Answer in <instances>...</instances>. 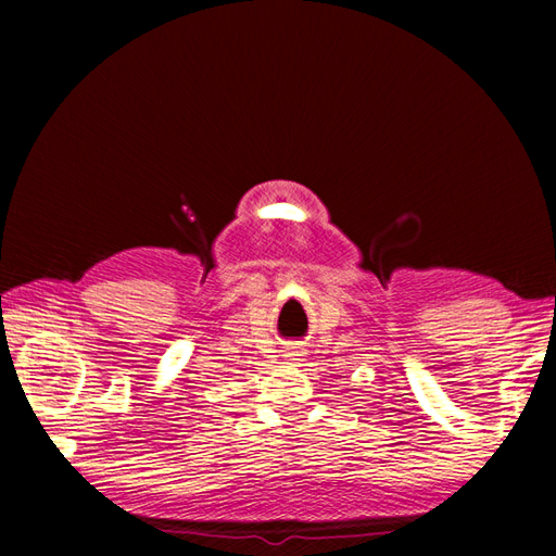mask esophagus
<instances>
[{
	"instance_id": "esophagus-1",
	"label": "esophagus",
	"mask_w": 556,
	"mask_h": 556,
	"mask_svg": "<svg viewBox=\"0 0 556 556\" xmlns=\"http://www.w3.org/2000/svg\"><path fill=\"white\" fill-rule=\"evenodd\" d=\"M303 349L301 346H289L287 351H285V361H289V363H301L303 361Z\"/></svg>"
}]
</instances>
